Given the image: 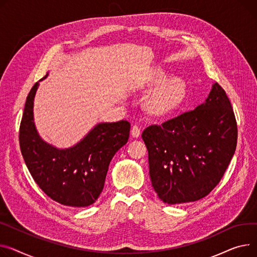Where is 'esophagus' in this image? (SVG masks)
I'll use <instances>...</instances> for the list:
<instances>
[{
    "instance_id": "esophagus-1",
    "label": "esophagus",
    "mask_w": 257,
    "mask_h": 257,
    "mask_svg": "<svg viewBox=\"0 0 257 257\" xmlns=\"http://www.w3.org/2000/svg\"><path fill=\"white\" fill-rule=\"evenodd\" d=\"M131 135L133 136V138L138 139L139 136L141 135V128L138 126V125H134L131 129Z\"/></svg>"
}]
</instances>
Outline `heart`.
I'll use <instances>...</instances> for the list:
<instances>
[{
  "label": "heart",
  "mask_w": 257,
  "mask_h": 257,
  "mask_svg": "<svg viewBox=\"0 0 257 257\" xmlns=\"http://www.w3.org/2000/svg\"><path fill=\"white\" fill-rule=\"evenodd\" d=\"M164 72L154 73L150 84L159 82L164 78ZM186 96V85L179 77H170L163 80L152 90L145 100L146 109L154 115H165L177 109Z\"/></svg>",
  "instance_id": "1"
}]
</instances>
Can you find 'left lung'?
I'll return each mask as SVG.
<instances>
[{
	"mask_svg": "<svg viewBox=\"0 0 257 257\" xmlns=\"http://www.w3.org/2000/svg\"><path fill=\"white\" fill-rule=\"evenodd\" d=\"M150 178L168 204L207 196L223 177L233 156L237 129L225 91L215 82L206 101L191 111L146 128Z\"/></svg>",
	"mask_w": 257,
	"mask_h": 257,
	"instance_id": "left-lung-1",
	"label": "left lung"
}]
</instances>
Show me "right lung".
<instances>
[{
    "mask_svg": "<svg viewBox=\"0 0 257 257\" xmlns=\"http://www.w3.org/2000/svg\"><path fill=\"white\" fill-rule=\"evenodd\" d=\"M46 77L47 74L41 80ZM38 87L36 82L27 97L20 128L27 167L51 199L74 208L91 206L103 190L114 154L128 142L130 123L124 119L99 123L76 145L59 149L41 139L34 123V98Z\"/></svg>",
    "mask_w": 257,
    "mask_h": 257,
    "instance_id": "add662e5",
    "label": "right lung"
}]
</instances>
